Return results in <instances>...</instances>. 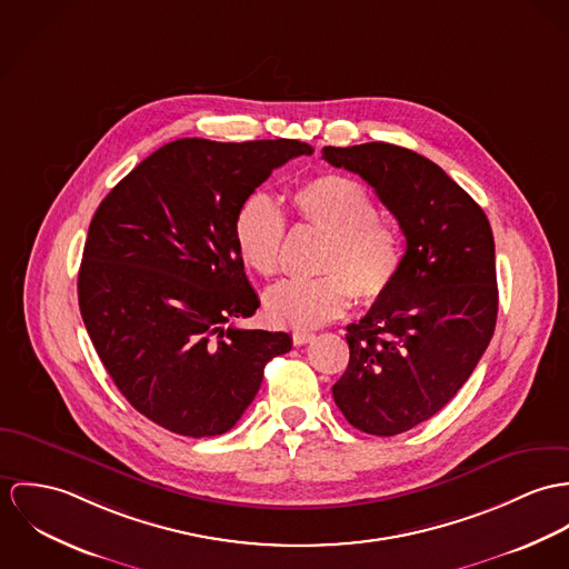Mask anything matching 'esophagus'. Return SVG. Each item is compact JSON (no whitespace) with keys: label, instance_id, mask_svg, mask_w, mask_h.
Segmentation results:
<instances>
[{"label":"esophagus","instance_id":"obj_1","mask_svg":"<svg viewBox=\"0 0 569 569\" xmlns=\"http://www.w3.org/2000/svg\"><path fill=\"white\" fill-rule=\"evenodd\" d=\"M292 340H295L297 347H301V345L312 342V340H315V333H312V331H295V333H292Z\"/></svg>","mask_w":569,"mask_h":569}]
</instances>
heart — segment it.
<instances>
[{"mask_svg":"<svg viewBox=\"0 0 569 569\" xmlns=\"http://www.w3.org/2000/svg\"><path fill=\"white\" fill-rule=\"evenodd\" d=\"M297 220L327 236L320 277L281 281L266 292L263 312L272 325L312 329L342 315L351 299L371 306L395 286L403 266V236L378 216V204L358 179L320 174L290 196ZM236 249L261 277H274L281 263L286 222L268 196L244 200L233 224Z\"/></svg>","mask_w":569,"mask_h":569,"instance_id":"obj_1","label":"heart"}]
</instances>
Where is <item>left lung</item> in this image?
I'll return each mask as SVG.
<instances>
[{
    "label": "left lung",
    "instance_id": "obj_1",
    "mask_svg": "<svg viewBox=\"0 0 569 569\" xmlns=\"http://www.w3.org/2000/svg\"><path fill=\"white\" fill-rule=\"evenodd\" d=\"M322 159L360 174L406 236L395 286L347 325L349 367L331 388L353 428L395 437L445 408L493 338V231L467 191L408 148L325 146Z\"/></svg>",
    "mask_w": 569,
    "mask_h": 569
}]
</instances>
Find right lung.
Wrapping results in <instances>:
<instances>
[{"label":"right lung","mask_w":569,"mask_h":569,"mask_svg":"<svg viewBox=\"0 0 569 569\" xmlns=\"http://www.w3.org/2000/svg\"><path fill=\"white\" fill-rule=\"evenodd\" d=\"M312 152L297 139H177L100 202L78 306L104 369L152 423L191 439L229 432L263 367L292 349L283 331L233 325L259 308L233 224L272 170Z\"/></svg>","instance_id":"obj_1"}]
</instances>
